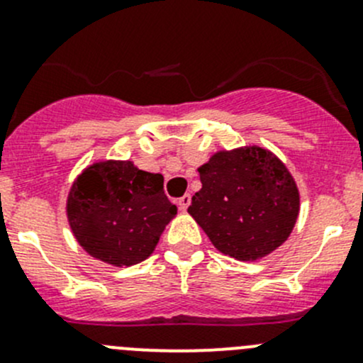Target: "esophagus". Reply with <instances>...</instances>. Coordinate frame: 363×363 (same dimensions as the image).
Wrapping results in <instances>:
<instances>
[{"mask_svg": "<svg viewBox=\"0 0 363 363\" xmlns=\"http://www.w3.org/2000/svg\"><path fill=\"white\" fill-rule=\"evenodd\" d=\"M189 203H191V196H189V195L181 196V199L177 200V205H179V208H181V211H186V208L189 207Z\"/></svg>", "mask_w": 363, "mask_h": 363, "instance_id": "1", "label": "esophagus"}]
</instances>
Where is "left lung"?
Instances as JSON below:
<instances>
[{"instance_id": "8db88e82", "label": "left lung", "mask_w": 363, "mask_h": 363, "mask_svg": "<svg viewBox=\"0 0 363 363\" xmlns=\"http://www.w3.org/2000/svg\"><path fill=\"white\" fill-rule=\"evenodd\" d=\"M202 189L188 212L212 246L240 262L276 251L294 232L300 193L286 164L269 149L218 151L199 168Z\"/></svg>"}]
</instances>
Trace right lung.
<instances>
[{
    "mask_svg": "<svg viewBox=\"0 0 363 363\" xmlns=\"http://www.w3.org/2000/svg\"><path fill=\"white\" fill-rule=\"evenodd\" d=\"M177 207L163 191V175L133 161L101 160L73 181L67 218L87 255L113 267H131L152 255Z\"/></svg>",
    "mask_w": 363,
    "mask_h": 363,
    "instance_id": "obj_1",
    "label": "right lung"
}]
</instances>
